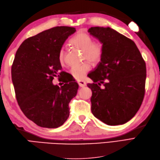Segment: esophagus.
<instances>
[{"instance_id":"34e87169","label":"esophagus","mask_w":160,"mask_h":160,"mask_svg":"<svg viewBox=\"0 0 160 160\" xmlns=\"http://www.w3.org/2000/svg\"><path fill=\"white\" fill-rule=\"evenodd\" d=\"M78 85H79L80 87H85L87 85V83H86L85 81L82 80H78Z\"/></svg>"}]
</instances>
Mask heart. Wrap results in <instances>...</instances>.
<instances>
[{
    "label": "heart",
    "mask_w": 160,
    "mask_h": 160,
    "mask_svg": "<svg viewBox=\"0 0 160 160\" xmlns=\"http://www.w3.org/2000/svg\"><path fill=\"white\" fill-rule=\"evenodd\" d=\"M70 42L77 48L82 50L84 60H88L92 64H97L101 60L102 56V49L101 45L98 42H92V38L87 33L82 31L78 32L71 39ZM65 50L64 47H62L58 53V61L62 66L65 64ZM89 62H85L79 65L72 67L69 70L70 74L76 79H82L91 69V64Z\"/></svg>",
    "instance_id": "b5f03b06"
}]
</instances>
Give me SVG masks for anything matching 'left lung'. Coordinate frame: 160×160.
<instances>
[{"label": "left lung", "mask_w": 160, "mask_h": 160, "mask_svg": "<svg viewBox=\"0 0 160 160\" xmlns=\"http://www.w3.org/2000/svg\"><path fill=\"white\" fill-rule=\"evenodd\" d=\"M102 45V56L89 76L91 112L110 126L127 123L140 108L145 93L146 63L135 43L111 28L88 30ZM103 83L104 88L100 85Z\"/></svg>", "instance_id": "left-lung-1"}]
</instances>
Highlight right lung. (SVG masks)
<instances>
[{"instance_id":"right-lung-1","label":"right lung","mask_w":160,"mask_h":160,"mask_svg":"<svg viewBox=\"0 0 160 160\" xmlns=\"http://www.w3.org/2000/svg\"><path fill=\"white\" fill-rule=\"evenodd\" d=\"M76 31L66 26L45 30L24 40L16 53L12 79L16 100L25 116L40 127L58 128L69 116V103L78 84L73 81L59 87L52 81L62 76L59 51Z\"/></svg>"}]
</instances>
